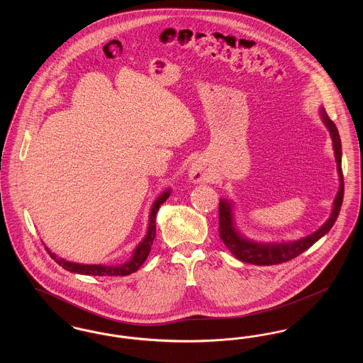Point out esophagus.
<instances>
[{"mask_svg":"<svg viewBox=\"0 0 363 363\" xmlns=\"http://www.w3.org/2000/svg\"><path fill=\"white\" fill-rule=\"evenodd\" d=\"M190 179L193 182H206L208 181V174L201 164H194L190 169Z\"/></svg>","mask_w":363,"mask_h":363,"instance_id":"esophagus-1","label":"esophagus"}]
</instances>
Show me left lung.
Returning <instances> with one entry per match:
<instances>
[{
  "mask_svg": "<svg viewBox=\"0 0 363 363\" xmlns=\"http://www.w3.org/2000/svg\"><path fill=\"white\" fill-rule=\"evenodd\" d=\"M321 118L328 128L332 144L335 150V157L337 163V173L340 179V188L337 190L336 199L333 201L332 213L328 220L321 225L315 233L308 235L298 241L286 242V243H259V242L249 241L247 238H243L241 234L235 230L234 220H233V212H231V203L227 200H220L219 203V235L223 241L225 247L243 262L255 264V265H275L281 264L286 261L295 259L305 250H308L313 243L318 241L323 235H325L332 225H335L340 207L343 203L345 196V181H343V172H342V143L340 136L337 132L336 125L328 117L324 108L320 110Z\"/></svg>",
  "mask_w": 363,
  "mask_h": 363,
  "instance_id": "1",
  "label": "left lung"
}]
</instances>
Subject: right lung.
<instances>
[{
    "label": "right lung",
    "instance_id": "right-lung-1",
    "mask_svg": "<svg viewBox=\"0 0 363 363\" xmlns=\"http://www.w3.org/2000/svg\"><path fill=\"white\" fill-rule=\"evenodd\" d=\"M172 190L167 189L163 191L154 203V206L151 208V213H150V225L147 230V235L144 237V240L140 242L138 247L133 252L132 259L128 262L121 264V265H116V267H108V265H86V264H77V262H70L67 259H60L57 257L54 253H52L48 247V253L58 265H61L64 269L73 272V274H80V275H91V277H126L130 275L133 272H136L138 268L144 264L145 259L148 257L150 252H151V246L154 243L156 235V213L159 211V207L169 199Z\"/></svg>",
    "mask_w": 363,
    "mask_h": 363
}]
</instances>
